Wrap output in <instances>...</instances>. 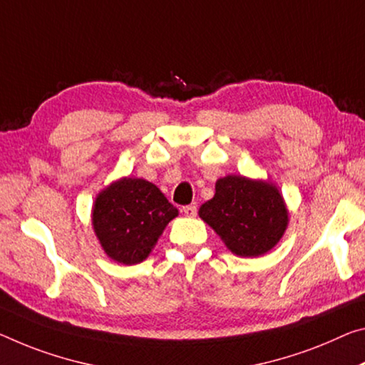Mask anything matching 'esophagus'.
<instances>
[{
	"mask_svg": "<svg viewBox=\"0 0 365 365\" xmlns=\"http://www.w3.org/2000/svg\"><path fill=\"white\" fill-rule=\"evenodd\" d=\"M182 212H183L187 217H195V216H196V206H195V205L183 206V207H182Z\"/></svg>",
	"mask_w": 365,
	"mask_h": 365,
	"instance_id": "1",
	"label": "esophagus"
}]
</instances>
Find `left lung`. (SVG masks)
Instances as JSON below:
<instances>
[{"label":"left lung","mask_w":365,"mask_h":365,"mask_svg":"<svg viewBox=\"0 0 365 365\" xmlns=\"http://www.w3.org/2000/svg\"><path fill=\"white\" fill-rule=\"evenodd\" d=\"M200 217L237 257L268 253L289 224L286 201L274 183L244 175L216 182V193L200 207Z\"/></svg>","instance_id":"8db88e82"}]
</instances>
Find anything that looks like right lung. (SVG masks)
Masks as SVG:
<instances>
[{
  "mask_svg": "<svg viewBox=\"0 0 365 365\" xmlns=\"http://www.w3.org/2000/svg\"><path fill=\"white\" fill-rule=\"evenodd\" d=\"M177 216V207L154 183L121 177L97 195L92 227L108 258L138 264L149 257L165 225Z\"/></svg>",
  "mask_w": 365,
  "mask_h": 365,
  "instance_id": "1",
  "label": "right lung"
}]
</instances>
